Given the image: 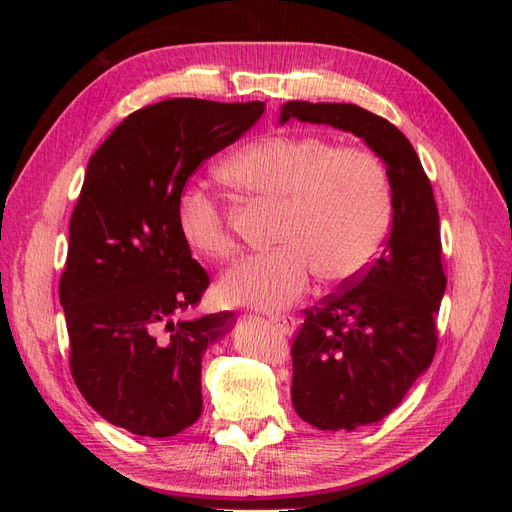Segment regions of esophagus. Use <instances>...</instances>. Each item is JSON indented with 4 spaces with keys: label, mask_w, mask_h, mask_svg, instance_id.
Instances as JSON below:
<instances>
[{
    "label": "esophagus",
    "mask_w": 512,
    "mask_h": 512,
    "mask_svg": "<svg viewBox=\"0 0 512 512\" xmlns=\"http://www.w3.org/2000/svg\"><path fill=\"white\" fill-rule=\"evenodd\" d=\"M271 322L275 324V329L280 331L282 335H290L294 329V318L292 316H284V314H271Z\"/></svg>",
    "instance_id": "obj_1"
}]
</instances>
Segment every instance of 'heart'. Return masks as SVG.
<instances>
[{
	"label": "heart",
	"mask_w": 512,
	"mask_h": 512,
	"mask_svg": "<svg viewBox=\"0 0 512 512\" xmlns=\"http://www.w3.org/2000/svg\"><path fill=\"white\" fill-rule=\"evenodd\" d=\"M228 188L280 207L273 250L243 260L220 282L230 305L282 309L307 288L363 275L382 250L393 218L391 181L382 160L363 147H339L318 134H267L218 168ZM185 245L209 260L235 256L222 207L200 188L177 198Z\"/></svg>",
	"instance_id": "b5f03b06"
}]
</instances>
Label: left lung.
Instances as JSON below:
<instances>
[{
	"mask_svg": "<svg viewBox=\"0 0 512 512\" xmlns=\"http://www.w3.org/2000/svg\"><path fill=\"white\" fill-rule=\"evenodd\" d=\"M352 132L386 164L393 224L369 269L303 309L292 339V406L322 431L378 423L406 397L438 348L446 288L436 198L414 147L393 123L356 104L292 100L280 121Z\"/></svg>",
	"mask_w": 512,
	"mask_h": 512,
	"instance_id": "obj_1",
	"label": "left lung"
}]
</instances>
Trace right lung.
Instances as JSON below:
<instances>
[{
    "label": "right lung",
    "mask_w": 512,
    "mask_h": 512,
    "mask_svg": "<svg viewBox=\"0 0 512 512\" xmlns=\"http://www.w3.org/2000/svg\"><path fill=\"white\" fill-rule=\"evenodd\" d=\"M262 113L258 100H164L123 119L87 164L59 280L70 371L91 408L136 436L170 438L203 412V352L232 312L177 320L209 286L177 198Z\"/></svg>",
    "instance_id": "1"
}]
</instances>
